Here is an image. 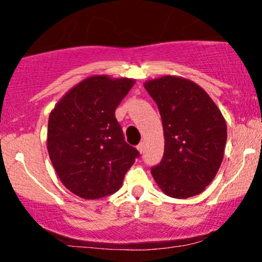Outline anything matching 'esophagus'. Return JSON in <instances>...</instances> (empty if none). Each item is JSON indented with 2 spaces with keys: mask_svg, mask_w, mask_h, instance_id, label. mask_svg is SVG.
<instances>
[{
  "mask_svg": "<svg viewBox=\"0 0 262 262\" xmlns=\"http://www.w3.org/2000/svg\"><path fill=\"white\" fill-rule=\"evenodd\" d=\"M144 146H145V144H144V141H141V143L139 144V145L137 146L138 151H139L140 154H143V152H144Z\"/></svg>",
  "mask_w": 262,
  "mask_h": 262,
  "instance_id": "esophagus-1",
  "label": "esophagus"
}]
</instances>
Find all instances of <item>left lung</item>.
Wrapping results in <instances>:
<instances>
[{"label":"left lung","instance_id":"1","mask_svg":"<svg viewBox=\"0 0 262 262\" xmlns=\"http://www.w3.org/2000/svg\"><path fill=\"white\" fill-rule=\"evenodd\" d=\"M144 87L158 104L164 127L162 160L151 167L169 197H193L213 181L223 161L227 123L201 86L180 76L149 80Z\"/></svg>","mask_w":262,"mask_h":262}]
</instances>
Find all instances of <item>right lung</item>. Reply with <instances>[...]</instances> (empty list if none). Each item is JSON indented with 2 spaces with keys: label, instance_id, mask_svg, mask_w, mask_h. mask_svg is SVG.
Instances as JSON below:
<instances>
[{
  "label": "right lung",
  "instance_id": "1",
  "mask_svg": "<svg viewBox=\"0 0 262 262\" xmlns=\"http://www.w3.org/2000/svg\"><path fill=\"white\" fill-rule=\"evenodd\" d=\"M134 83L93 75L69 90L50 112L49 158L60 181L76 196L97 200L118 191L139 156L114 116Z\"/></svg>",
  "mask_w": 262,
  "mask_h": 262
}]
</instances>
